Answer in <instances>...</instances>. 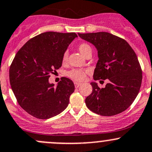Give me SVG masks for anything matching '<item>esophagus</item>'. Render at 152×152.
I'll return each instance as SVG.
<instances>
[{
	"label": "esophagus",
	"instance_id": "34e87169",
	"mask_svg": "<svg viewBox=\"0 0 152 152\" xmlns=\"http://www.w3.org/2000/svg\"><path fill=\"white\" fill-rule=\"evenodd\" d=\"M74 84H75V86H76V88H78L79 86H80L81 85V83H79V82H75Z\"/></svg>",
	"mask_w": 152,
	"mask_h": 152
}]
</instances>
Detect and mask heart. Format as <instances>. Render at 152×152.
I'll return each instance as SVG.
<instances>
[{
  "label": "heart",
  "instance_id": "1",
  "mask_svg": "<svg viewBox=\"0 0 152 152\" xmlns=\"http://www.w3.org/2000/svg\"><path fill=\"white\" fill-rule=\"evenodd\" d=\"M78 49L80 53L83 55V56H86V55H87L89 53H91L92 50H91V46L89 45L86 44V43H81L78 46ZM68 59V53H65L63 55L62 61L63 63H66ZM67 75L68 77H70L71 79H72L75 81H84L86 77V71H84V70L81 69H77V68H73V69L71 70L67 73Z\"/></svg>",
  "mask_w": 152,
  "mask_h": 152
}]
</instances>
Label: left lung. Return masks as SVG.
Masks as SVG:
<instances>
[{
    "label": "left lung",
    "instance_id": "1",
    "mask_svg": "<svg viewBox=\"0 0 152 152\" xmlns=\"http://www.w3.org/2000/svg\"><path fill=\"white\" fill-rule=\"evenodd\" d=\"M79 36L97 50L93 79L109 81L104 88L91 82L92 92L85 99L86 107L102 116L125 111L137 96L142 81V71L135 52L125 39L110 33H79Z\"/></svg>",
    "mask_w": 152,
    "mask_h": 152
}]
</instances>
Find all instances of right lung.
<instances>
[{
    "mask_svg": "<svg viewBox=\"0 0 152 152\" xmlns=\"http://www.w3.org/2000/svg\"><path fill=\"white\" fill-rule=\"evenodd\" d=\"M77 34L47 31L29 39L18 51L9 69L11 89L19 105L39 119H48L68 105L74 84L63 77L57 86L50 74L62 66L63 55Z\"/></svg>",
    "mask_w": 152,
    "mask_h": 152,
    "instance_id": "obj_1",
    "label": "right lung"
}]
</instances>
